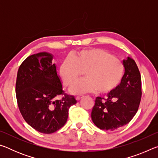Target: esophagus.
<instances>
[{
    "instance_id": "esophagus-1",
    "label": "esophagus",
    "mask_w": 158,
    "mask_h": 158,
    "mask_svg": "<svg viewBox=\"0 0 158 158\" xmlns=\"http://www.w3.org/2000/svg\"><path fill=\"white\" fill-rule=\"evenodd\" d=\"M83 98H84V96H77V97H76V100L77 101H79V100H81V99Z\"/></svg>"
}]
</instances>
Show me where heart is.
<instances>
[{
	"label": "heart",
	"mask_w": 158,
	"mask_h": 158,
	"mask_svg": "<svg viewBox=\"0 0 158 158\" xmlns=\"http://www.w3.org/2000/svg\"><path fill=\"white\" fill-rule=\"evenodd\" d=\"M123 64L118 58L100 48L79 51L66 58L59 66V74L63 84L69 87L82 73L85 78L79 80L71 88L74 95L94 92L108 93L121 81Z\"/></svg>",
	"instance_id": "obj_1"
}]
</instances>
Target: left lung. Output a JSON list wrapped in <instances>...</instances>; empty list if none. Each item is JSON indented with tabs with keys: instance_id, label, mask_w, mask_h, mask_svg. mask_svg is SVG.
Segmentation results:
<instances>
[{
	"instance_id": "1",
	"label": "left lung",
	"mask_w": 158,
	"mask_h": 158,
	"mask_svg": "<svg viewBox=\"0 0 158 158\" xmlns=\"http://www.w3.org/2000/svg\"><path fill=\"white\" fill-rule=\"evenodd\" d=\"M125 73L121 84L107 94V98H96L91 118L98 127L115 130L127 124L137 113L141 98V79L132 58L123 60Z\"/></svg>"
}]
</instances>
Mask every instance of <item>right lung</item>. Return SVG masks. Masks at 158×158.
Returning a JSON list of instances; mask_svg holds the SVG:
<instances>
[{
	"instance_id": "obj_1",
	"label": "right lung",
	"mask_w": 158,
	"mask_h": 158,
	"mask_svg": "<svg viewBox=\"0 0 158 158\" xmlns=\"http://www.w3.org/2000/svg\"><path fill=\"white\" fill-rule=\"evenodd\" d=\"M53 56L47 52L31 55L18 69L16 96L26 122L40 132L52 134L60 129L68 118L69 109L75 105L74 96L63 90ZM63 95L61 100H56Z\"/></svg>"
}]
</instances>
